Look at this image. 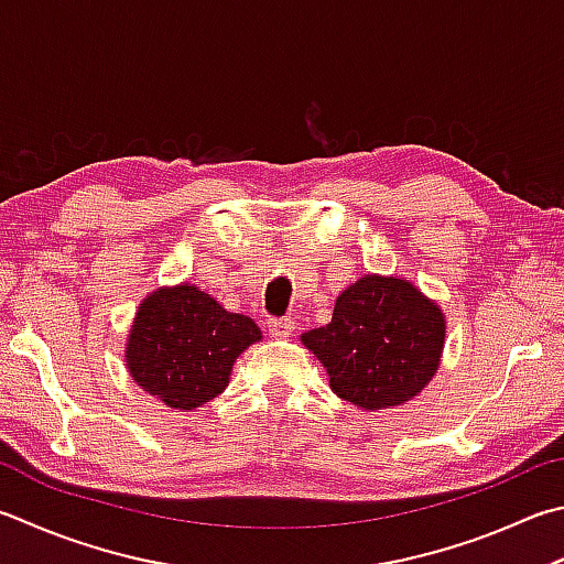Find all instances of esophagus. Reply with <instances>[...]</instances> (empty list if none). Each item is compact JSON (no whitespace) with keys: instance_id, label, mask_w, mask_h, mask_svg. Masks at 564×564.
<instances>
[{"instance_id":"1","label":"esophagus","mask_w":564,"mask_h":564,"mask_svg":"<svg viewBox=\"0 0 564 564\" xmlns=\"http://www.w3.org/2000/svg\"><path fill=\"white\" fill-rule=\"evenodd\" d=\"M268 328H270V334L274 336V338H290L292 336V332H294V322L292 318H268Z\"/></svg>"}]
</instances>
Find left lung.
I'll return each instance as SVG.
<instances>
[{"mask_svg":"<svg viewBox=\"0 0 564 564\" xmlns=\"http://www.w3.org/2000/svg\"><path fill=\"white\" fill-rule=\"evenodd\" d=\"M302 341L338 398L366 410L395 408L437 373L444 316L410 282L366 274L338 296L332 322Z\"/></svg>","mask_w":564,"mask_h":564,"instance_id":"1","label":"left lung"}]
</instances>
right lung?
Segmentation results:
<instances>
[{
  "instance_id": "obj_1",
  "label": "right lung",
  "mask_w": 564,
  "mask_h": 564,
  "mask_svg": "<svg viewBox=\"0 0 564 564\" xmlns=\"http://www.w3.org/2000/svg\"><path fill=\"white\" fill-rule=\"evenodd\" d=\"M254 341L260 328L250 316L182 284L142 302L127 338V368L164 405L194 410L226 390L232 364Z\"/></svg>"
}]
</instances>
